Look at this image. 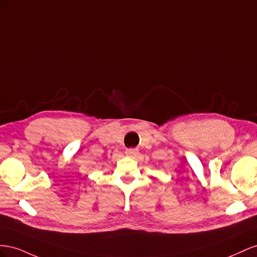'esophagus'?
Returning <instances> with one entry per match:
<instances>
[{
	"label": "esophagus",
	"instance_id": "esophagus-1",
	"mask_svg": "<svg viewBox=\"0 0 257 257\" xmlns=\"http://www.w3.org/2000/svg\"><path fill=\"white\" fill-rule=\"evenodd\" d=\"M138 154H139V152L137 149H127L126 150V155L131 158H135Z\"/></svg>",
	"mask_w": 257,
	"mask_h": 257
}]
</instances>
